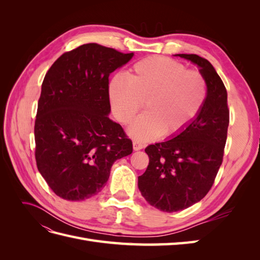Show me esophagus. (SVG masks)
Instances as JSON below:
<instances>
[{"instance_id":"34e87169","label":"esophagus","mask_w":260,"mask_h":260,"mask_svg":"<svg viewBox=\"0 0 260 260\" xmlns=\"http://www.w3.org/2000/svg\"><path fill=\"white\" fill-rule=\"evenodd\" d=\"M144 147V144L142 142H140V141L135 140L133 141V149L135 151H140V149H142Z\"/></svg>"}]
</instances>
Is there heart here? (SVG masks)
<instances>
[{
    "label": "heart",
    "mask_w": 260,
    "mask_h": 260,
    "mask_svg": "<svg viewBox=\"0 0 260 260\" xmlns=\"http://www.w3.org/2000/svg\"><path fill=\"white\" fill-rule=\"evenodd\" d=\"M108 95L117 120L130 123L132 138L147 141L161 133L171 137L185 130L200 115L207 99V82L196 70H187L179 61L153 56L133 65L127 77L115 75Z\"/></svg>",
    "instance_id": "1"
}]
</instances>
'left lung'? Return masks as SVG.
I'll return each instance as SVG.
<instances>
[{"label":"left lung","mask_w":260,"mask_h":260,"mask_svg":"<svg viewBox=\"0 0 260 260\" xmlns=\"http://www.w3.org/2000/svg\"><path fill=\"white\" fill-rule=\"evenodd\" d=\"M200 67L207 82V99L188 127L165 142L148 145V166L138 178L149 205L166 212L185 209L209 192L222 164L229 125L228 94L210 62L196 54H177Z\"/></svg>","instance_id":"8db88e82"}]
</instances>
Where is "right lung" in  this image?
<instances>
[{"instance_id": "1", "label": "right lung", "mask_w": 260, "mask_h": 260, "mask_svg": "<svg viewBox=\"0 0 260 260\" xmlns=\"http://www.w3.org/2000/svg\"><path fill=\"white\" fill-rule=\"evenodd\" d=\"M98 43L59 56L46 73L35 122L38 170L59 198L84 201L102 191L132 141L108 118V77L132 58Z\"/></svg>"}]
</instances>
